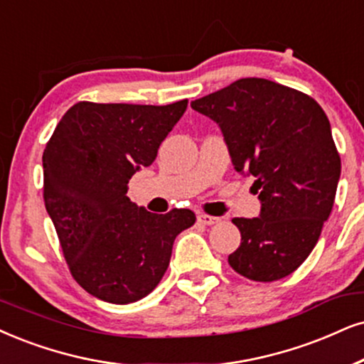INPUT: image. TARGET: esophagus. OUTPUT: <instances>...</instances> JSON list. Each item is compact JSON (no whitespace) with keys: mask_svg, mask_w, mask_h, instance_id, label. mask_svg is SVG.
I'll return each instance as SVG.
<instances>
[{"mask_svg":"<svg viewBox=\"0 0 364 364\" xmlns=\"http://www.w3.org/2000/svg\"><path fill=\"white\" fill-rule=\"evenodd\" d=\"M198 222L203 223V225H215L220 222L218 216H211V215H205V213H200L198 215Z\"/></svg>","mask_w":364,"mask_h":364,"instance_id":"esophagus-1","label":"esophagus"}]
</instances>
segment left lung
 Instances as JSON below:
<instances>
[{
	"instance_id": "obj_1",
	"label": "left lung",
	"mask_w": 364,
	"mask_h": 364,
	"mask_svg": "<svg viewBox=\"0 0 364 364\" xmlns=\"http://www.w3.org/2000/svg\"><path fill=\"white\" fill-rule=\"evenodd\" d=\"M218 124L233 168L254 176L257 218H233L242 243L228 264L274 282L304 262L334 205L341 158L324 110L309 95L267 79H240L193 100Z\"/></svg>"
}]
</instances>
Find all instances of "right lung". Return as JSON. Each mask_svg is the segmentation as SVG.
I'll return each instance as SVG.
<instances>
[{
  "instance_id": "1",
  "label": "right lung",
  "mask_w": 364,
  "mask_h": 364,
  "mask_svg": "<svg viewBox=\"0 0 364 364\" xmlns=\"http://www.w3.org/2000/svg\"><path fill=\"white\" fill-rule=\"evenodd\" d=\"M188 100L169 105L79 102L43 151V200L73 279L112 304L146 297L166 272L173 243L195 223L191 210L151 213L127 183L151 166Z\"/></svg>"
}]
</instances>
